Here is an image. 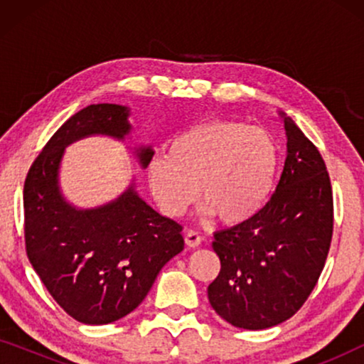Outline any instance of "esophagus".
Instances as JSON below:
<instances>
[{"instance_id":"34e87169","label":"esophagus","mask_w":364,"mask_h":364,"mask_svg":"<svg viewBox=\"0 0 364 364\" xmlns=\"http://www.w3.org/2000/svg\"><path fill=\"white\" fill-rule=\"evenodd\" d=\"M200 242H202V238H200V235H198L196 230H187L186 232V243H187V247L196 248V247L200 245Z\"/></svg>"}]
</instances>
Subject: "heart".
<instances>
[{
  "instance_id": "1",
  "label": "heart",
  "mask_w": 364,
  "mask_h": 364,
  "mask_svg": "<svg viewBox=\"0 0 364 364\" xmlns=\"http://www.w3.org/2000/svg\"><path fill=\"white\" fill-rule=\"evenodd\" d=\"M278 162L277 141L265 129L213 119L173 139L166 157L147 164L146 178L166 215H182L200 197L205 215L237 225L265 207Z\"/></svg>"
}]
</instances>
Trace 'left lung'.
<instances>
[{
	"mask_svg": "<svg viewBox=\"0 0 364 364\" xmlns=\"http://www.w3.org/2000/svg\"><path fill=\"white\" fill-rule=\"evenodd\" d=\"M287 159L267 205L217 232L220 273L207 288L218 316L265 330L300 310L325 267L333 235V192L321 154L285 112Z\"/></svg>",
	"mask_w": 364,
	"mask_h": 364,
	"instance_id": "8db88e82",
	"label": "left lung"
}]
</instances>
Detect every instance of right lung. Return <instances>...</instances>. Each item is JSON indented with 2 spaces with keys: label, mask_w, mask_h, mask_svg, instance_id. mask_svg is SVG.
<instances>
[{
  "label": "right lung",
  "mask_w": 364,
  "mask_h": 364,
  "mask_svg": "<svg viewBox=\"0 0 364 364\" xmlns=\"http://www.w3.org/2000/svg\"><path fill=\"white\" fill-rule=\"evenodd\" d=\"M131 109L91 104L49 139L24 182V237L34 272L59 306L84 325H107L141 305L166 263L183 250L182 227L149 205L136 178L104 205L76 207L61 191V162L71 144L91 136L124 142ZM147 167L151 146L132 149Z\"/></svg>",
  "instance_id": "obj_1"
}]
</instances>
